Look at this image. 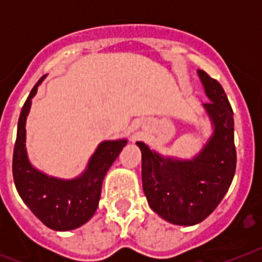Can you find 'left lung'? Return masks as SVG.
Listing matches in <instances>:
<instances>
[{"label": "left lung", "instance_id": "obj_1", "mask_svg": "<svg viewBox=\"0 0 262 262\" xmlns=\"http://www.w3.org/2000/svg\"><path fill=\"white\" fill-rule=\"evenodd\" d=\"M209 102L204 111L212 135L191 159L163 156L137 141L141 151V178L148 204L168 223L194 226L207 219L231 185L236 167L234 113L219 81L197 71Z\"/></svg>", "mask_w": 262, "mask_h": 262}]
</instances>
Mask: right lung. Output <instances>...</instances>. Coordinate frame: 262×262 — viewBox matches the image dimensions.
Segmentation results:
<instances>
[{
    "instance_id": "obj_1",
    "label": "right lung",
    "mask_w": 262,
    "mask_h": 262,
    "mask_svg": "<svg viewBox=\"0 0 262 262\" xmlns=\"http://www.w3.org/2000/svg\"><path fill=\"white\" fill-rule=\"evenodd\" d=\"M46 76L35 84L21 108L13 151V179L16 189L32 213L51 230L69 231L81 227L94 216L100 200L104 175L126 145V139L107 140L99 144L79 177L61 179L32 166L26 148V122L32 98Z\"/></svg>"
}]
</instances>
